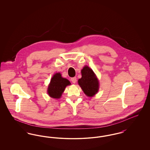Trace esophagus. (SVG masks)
Segmentation results:
<instances>
[{
	"label": "esophagus",
	"mask_w": 150,
	"mask_h": 150,
	"mask_svg": "<svg viewBox=\"0 0 150 150\" xmlns=\"http://www.w3.org/2000/svg\"><path fill=\"white\" fill-rule=\"evenodd\" d=\"M71 81L73 83H75L76 82V81H77V80H76V77L72 78L71 79Z\"/></svg>",
	"instance_id": "obj_1"
}]
</instances>
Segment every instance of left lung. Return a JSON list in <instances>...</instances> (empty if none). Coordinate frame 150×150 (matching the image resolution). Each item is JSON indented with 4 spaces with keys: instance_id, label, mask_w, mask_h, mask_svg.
I'll return each mask as SVG.
<instances>
[{
    "instance_id": "left-lung-1",
    "label": "left lung",
    "mask_w": 150,
    "mask_h": 150,
    "mask_svg": "<svg viewBox=\"0 0 150 150\" xmlns=\"http://www.w3.org/2000/svg\"><path fill=\"white\" fill-rule=\"evenodd\" d=\"M81 78L78 80V84L84 93L88 97H93L99 90V81L93 70L85 66L81 71Z\"/></svg>"
}]
</instances>
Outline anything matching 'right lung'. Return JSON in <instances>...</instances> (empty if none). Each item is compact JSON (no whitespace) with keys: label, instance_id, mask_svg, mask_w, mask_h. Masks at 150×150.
<instances>
[{"label":"right lung","instance_id":"obj_1","mask_svg":"<svg viewBox=\"0 0 150 150\" xmlns=\"http://www.w3.org/2000/svg\"><path fill=\"white\" fill-rule=\"evenodd\" d=\"M70 84L71 83L69 80L62 78L60 73H56L50 80L47 93L52 98H60L66 87Z\"/></svg>","mask_w":150,"mask_h":150}]
</instances>
